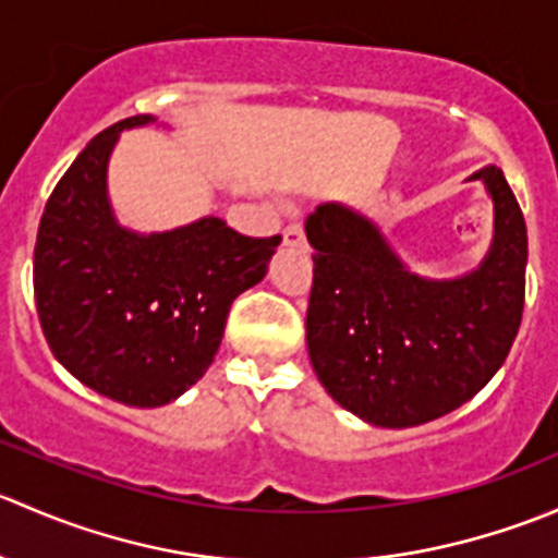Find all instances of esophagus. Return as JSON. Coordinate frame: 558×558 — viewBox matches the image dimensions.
I'll use <instances>...</instances> for the list:
<instances>
[{
	"instance_id": "obj_1",
	"label": "esophagus",
	"mask_w": 558,
	"mask_h": 558,
	"mask_svg": "<svg viewBox=\"0 0 558 558\" xmlns=\"http://www.w3.org/2000/svg\"><path fill=\"white\" fill-rule=\"evenodd\" d=\"M283 245L289 247H305V229L300 223H289L283 229Z\"/></svg>"
}]
</instances>
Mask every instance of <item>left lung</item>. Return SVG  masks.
I'll return each mask as SVG.
<instances>
[{
	"mask_svg": "<svg viewBox=\"0 0 558 558\" xmlns=\"http://www.w3.org/2000/svg\"><path fill=\"white\" fill-rule=\"evenodd\" d=\"M481 180L494 240L451 280L410 272L362 213L324 202L305 221L313 253L307 351L320 386L353 415L404 429L470 402L508 359L521 326L526 223L499 167Z\"/></svg>",
	"mask_w": 558,
	"mask_h": 558,
	"instance_id": "8db88e82",
	"label": "left lung"
}]
</instances>
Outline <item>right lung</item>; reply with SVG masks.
I'll list each match as a JSON object with an SVG mask.
<instances>
[{
    "label": "right lung",
    "instance_id": "right-lung-1",
    "mask_svg": "<svg viewBox=\"0 0 558 558\" xmlns=\"http://www.w3.org/2000/svg\"><path fill=\"white\" fill-rule=\"evenodd\" d=\"M132 116L81 150L56 183L35 245L39 326L61 367L129 408H161L216 359L232 302L267 275L280 234L245 238L216 216L172 232L123 229L107 161Z\"/></svg>",
    "mask_w": 558,
    "mask_h": 558
}]
</instances>
